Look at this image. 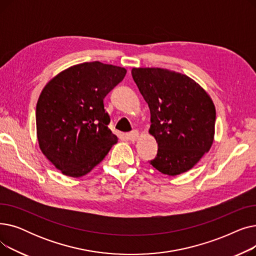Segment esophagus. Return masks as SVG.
I'll use <instances>...</instances> for the list:
<instances>
[{
  "label": "esophagus",
  "instance_id": "esophagus-1",
  "mask_svg": "<svg viewBox=\"0 0 256 256\" xmlns=\"http://www.w3.org/2000/svg\"><path fill=\"white\" fill-rule=\"evenodd\" d=\"M138 137H139V132H138L137 130H132V132H130L126 134V138H128V140H130V141L137 140Z\"/></svg>",
  "mask_w": 256,
  "mask_h": 256
}]
</instances>
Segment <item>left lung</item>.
I'll return each instance as SVG.
<instances>
[{
    "label": "left lung",
    "mask_w": 256,
    "mask_h": 256,
    "mask_svg": "<svg viewBox=\"0 0 256 256\" xmlns=\"http://www.w3.org/2000/svg\"><path fill=\"white\" fill-rule=\"evenodd\" d=\"M150 110V132L158 150L150 163L170 176L190 170L210 148L216 110L192 78L163 68H132Z\"/></svg>",
    "instance_id": "left-lung-1"
}]
</instances>
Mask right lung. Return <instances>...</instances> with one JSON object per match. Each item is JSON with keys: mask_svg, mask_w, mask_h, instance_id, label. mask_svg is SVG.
Masks as SVG:
<instances>
[{"mask_svg": "<svg viewBox=\"0 0 256 256\" xmlns=\"http://www.w3.org/2000/svg\"><path fill=\"white\" fill-rule=\"evenodd\" d=\"M122 67L85 62L60 72L44 88L36 106L40 150L72 178L90 172L117 143L108 128L104 98L124 80Z\"/></svg>", "mask_w": 256, "mask_h": 256, "instance_id": "right-lung-1", "label": "right lung"}]
</instances>
